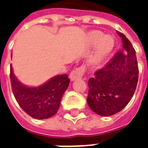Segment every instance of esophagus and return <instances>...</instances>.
<instances>
[{"mask_svg": "<svg viewBox=\"0 0 148 148\" xmlns=\"http://www.w3.org/2000/svg\"><path fill=\"white\" fill-rule=\"evenodd\" d=\"M84 68H83L82 66L74 70V71L70 74V79H71V81H75L77 79L81 78V77L83 76V74H84Z\"/></svg>", "mask_w": 148, "mask_h": 148, "instance_id": "1", "label": "esophagus"}]
</instances>
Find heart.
<instances>
[{"mask_svg": "<svg viewBox=\"0 0 148 148\" xmlns=\"http://www.w3.org/2000/svg\"><path fill=\"white\" fill-rule=\"evenodd\" d=\"M87 42L89 46H95V49L90 59L92 64L101 63L109 53L112 51L115 47V39L112 36H105L101 31L94 30L90 32L88 35Z\"/></svg>", "mask_w": 148, "mask_h": 148, "instance_id": "b5f03b06", "label": "heart"}]
</instances>
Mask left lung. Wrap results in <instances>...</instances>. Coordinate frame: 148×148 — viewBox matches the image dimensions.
<instances>
[{
    "label": "left lung",
    "mask_w": 148,
    "mask_h": 148,
    "mask_svg": "<svg viewBox=\"0 0 148 148\" xmlns=\"http://www.w3.org/2000/svg\"><path fill=\"white\" fill-rule=\"evenodd\" d=\"M123 47L112 59L88 80L87 102L98 115L109 116L121 111L134 95L138 82L136 51L123 34Z\"/></svg>",
    "instance_id": "left-lung-1"
}]
</instances>
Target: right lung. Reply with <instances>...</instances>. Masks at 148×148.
<instances>
[{"instance_id":"right-lung-1","label":"right lung","mask_w":148,"mask_h":148,"mask_svg":"<svg viewBox=\"0 0 148 148\" xmlns=\"http://www.w3.org/2000/svg\"><path fill=\"white\" fill-rule=\"evenodd\" d=\"M10 78L12 92L20 107L30 116L39 119L56 114L70 83L67 74H59L39 87H28L18 80L11 65Z\"/></svg>"}]
</instances>
